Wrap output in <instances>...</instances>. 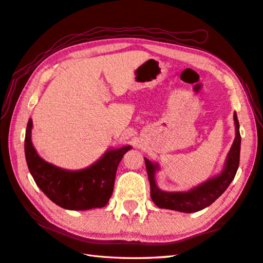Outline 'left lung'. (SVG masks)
Instances as JSON below:
<instances>
[{"label":"left lung","mask_w":263,"mask_h":263,"mask_svg":"<svg viewBox=\"0 0 263 263\" xmlns=\"http://www.w3.org/2000/svg\"><path fill=\"white\" fill-rule=\"evenodd\" d=\"M235 123V139L232 144L230 152L221 174L206 180L197 187L192 188L188 192L169 193L163 192L157 186L155 176L159 170L158 163L151 162L144 158L146 173H148L150 181V195L154 203L160 209H167L178 211L182 213H195L204 210L221 196L227 191L232 180L234 179L237 168L240 163V149H241V136L240 124L237 115L234 113Z\"/></svg>","instance_id":"obj_1"}]
</instances>
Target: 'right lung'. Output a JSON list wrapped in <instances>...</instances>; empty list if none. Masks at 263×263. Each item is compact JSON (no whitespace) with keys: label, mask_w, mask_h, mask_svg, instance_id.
<instances>
[{"label":"right lung","mask_w":263,"mask_h":263,"mask_svg":"<svg viewBox=\"0 0 263 263\" xmlns=\"http://www.w3.org/2000/svg\"><path fill=\"white\" fill-rule=\"evenodd\" d=\"M32 120L29 119L24 154L30 174L46 196L54 204L70 211H86L104 207L111 198L115 175L122 158L132 146L107 150L91 166L81 170H67L49 163L36 154L31 141Z\"/></svg>","instance_id":"obj_1"}]
</instances>
